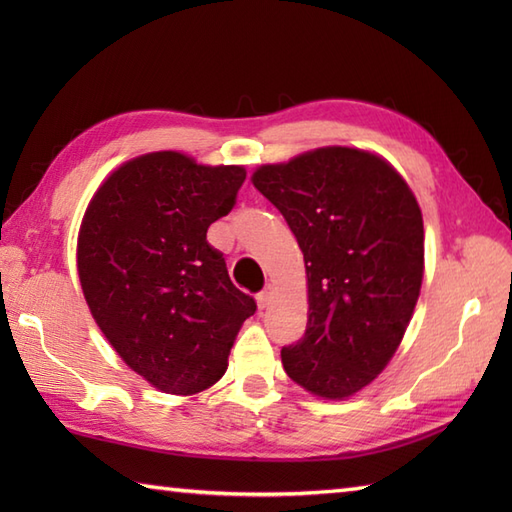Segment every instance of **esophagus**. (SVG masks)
<instances>
[{
    "label": "esophagus",
    "instance_id": "34e87169",
    "mask_svg": "<svg viewBox=\"0 0 512 512\" xmlns=\"http://www.w3.org/2000/svg\"><path fill=\"white\" fill-rule=\"evenodd\" d=\"M270 301H273V286H266V288L257 295V306L264 310V308L270 306Z\"/></svg>",
    "mask_w": 512,
    "mask_h": 512
}]
</instances>
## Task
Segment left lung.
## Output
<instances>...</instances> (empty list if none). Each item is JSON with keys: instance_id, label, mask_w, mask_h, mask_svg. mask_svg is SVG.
<instances>
[{"instance_id": "8db88e82", "label": "left lung", "mask_w": 512, "mask_h": 512, "mask_svg": "<svg viewBox=\"0 0 512 512\" xmlns=\"http://www.w3.org/2000/svg\"><path fill=\"white\" fill-rule=\"evenodd\" d=\"M295 233L308 275V325L281 347L286 374L341 400L383 372L420 295L424 228L400 173L376 154L321 147L253 173Z\"/></svg>"}]
</instances>
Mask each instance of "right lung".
Returning a JSON list of instances; mask_svg holds the SVG:
<instances>
[{
    "mask_svg": "<svg viewBox=\"0 0 512 512\" xmlns=\"http://www.w3.org/2000/svg\"><path fill=\"white\" fill-rule=\"evenodd\" d=\"M244 180V167L154 151L118 167L83 215L76 266L92 317L118 356L165 394L217 383L257 310L206 242Z\"/></svg>",
    "mask_w": 512,
    "mask_h": 512,
    "instance_id": "obj_1",
    "label": "right lung"
}]
</instances>
